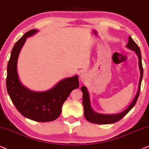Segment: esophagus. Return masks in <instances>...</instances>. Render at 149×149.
Listing matches in <instances>:
<instances>
[{
    "label": "esophagus",
    "instance_id": "obj_1",
    "mask_svg": "<svg viewBox=\"0 0 149 149\" xmlns=\"http://www.w3.org/2000/svg\"><path fill=\"white\" fill-rule=\"evenodd\" d=\"M80 79L82 81H86V75L85 74H84V73H81V74H80Z\"/></svg>",
    "mask_w": 149,
    "mask_h": 149
}]
</instances>
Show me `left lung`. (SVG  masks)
Returning <instances> with one entry per match:
<instances>
[{
  "instance_id": "1",
  "label": "left lung",
  "mask_w": 149,
  "mask_h": 149,
  "mask_svg": "<svg viewBox=\"0 0 149 149\" xmlns=\"http://www.w3.org/2000/svg\"><path fill=\"white\" fill-rule=\"evenodd\" d=\"M126 47L128 49H132L135 51L136 54L138 56L139 59V71H140V78H139L138 90H137V94L135 95V98L129 106L126 108L125 111H124L122 113L119 114H114V115H104V114L97 113L93 110L91 105V101H90L89 93L88 92V90L86 86H82L81 88L82 93H83V106L84 108V116L85 118L88 121L91 123L98 124H113V123L118 122L121 119H122L125 115L129 112L133 106L136 104L137 99H138L139 92H140L141 83H142V77H143V68L142 64V56H141L140 49L138 45L135 43V42L133 41V38L131 36L128 37V43L126 45Z\"/></svg>"
}]
</instances>
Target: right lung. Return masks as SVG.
I'll return each mask as SVG.
<instances>
[{"instance_id": "1", "label": "right lung", "mask_w": 149, "mask_h": 149, "mask_svg": "<svg viewBox=\"0 0 149 149\" xmlns=\"http://www.w3.org/2000/svg\"><path fill=\"white\" fill-rule=\"evenodd\" d=\"M37 32L36 29L28 31L14 45L7 64L6 86L11 100L22 115L36 122H47L59 117L64 102L73 90L78 88L79 82L75 75L60 81L45 92L32 91L21 83L17 72L18 55L27 38Z\"/></svg>"}]
</instances>
